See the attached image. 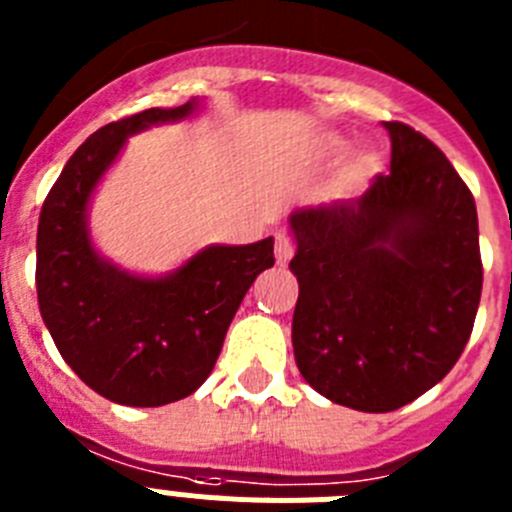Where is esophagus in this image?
Instances as JSON below:
<instances>
[{
	"label": "esophagus",
	"mask_w": 512,
	"mask_h": 512,
	"mask_svg": "<svg viewBox=\"0 0 512 512\" xmlns=\"http://www.w3.org/2000/svg\"><path fill=\"white\" fill-rule=\"evenodd\" d=\"M292 256H295V243L289 241L284 233H279L277 235V261L279 264H287Z\"/></svg>",
	"instance_id": "esophagus-1"
}]
</instances>
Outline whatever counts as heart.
Segmentation results:
<instances>
[{"mask_svg": "<svg viewBox=\"0 0 512 512\" xmlns=\"http://www.w3.org/2000/svg\"><path fill=\"white\" fill-rule=\"evenodd\" d=\"M372 166H374V161H372V158H369V156L356 158L354 164L348 166V171H346V182H351V184L361 182V179H364V176L369 174V171H372Z\"/></svg>", "mask_w": 512, "mask_h": 512, "instance_id": "heart-1", "label": "heart"}]
</instances>
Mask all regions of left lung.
I'll use <instances>...</instances> for the list:
<instances>
[{
  "label": "left lung",
  "mask_w": 512,
  "mask_h": 512,
  "mask_svg": "<svg viewBox=\"0 0 512 512\" xmlns=\"http://www.w3.org/2000/svg\"><path fill=\"white\" fill-rule=\"evenodd\" d=\"M382 125L390 174L359 200L289 215L297 369L330 402L361 413H390L441 382L472 336L482 295L472 192L423 133Z\"/></svg>",
  "instance_id": "obj_1"
}]
</instances>
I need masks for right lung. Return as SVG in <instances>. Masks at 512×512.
Listing matches in <instances>:
<instances>
[{
  "mask_svg": "<svg viewBox=\"0 0 512 512\" xmlns=\"http://www.w3.org/2000/svg\"><path fill=\"white\" fill-rule=\"evenodd\" d=\"M200 107H151L89 135L51 187L38 223V305L63 361L94 392L130 408L192 395L215 366L248 287L274 266V238L207 246L166 277H138L92 246L87 210L125 140Z\"/></svg>",
  "mask_w": 512,
  "mask_h": 512,
  "instance_id": "obj_1",
  "label": "right lung"
}]
</instances>
